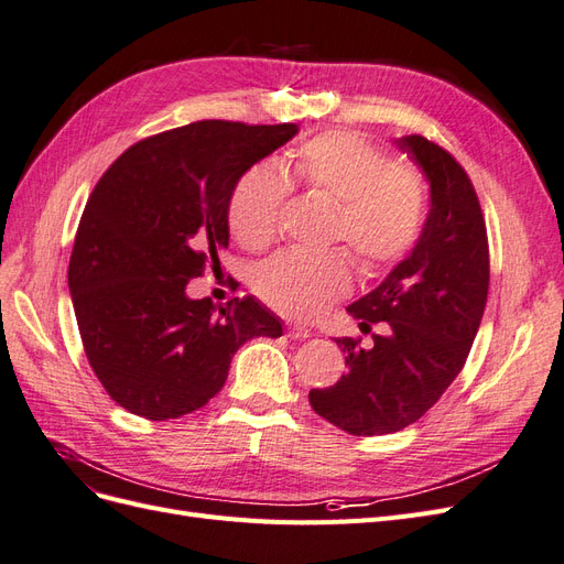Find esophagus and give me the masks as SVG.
Masks as SVG:
<instances>
[{
  "label": "esophagus",
  "mask_w": 564,
  "mask_h": 564,
  "mask_svg": "<svg viewBox=\"0 0 564 564\" xmlns=\"http://www.w3.org/2000/svg\"><path fill=\"white\" fill-rule=\"evenodd\" d=\"M286 336H289V338H311L313 332L305 329V327H299V324H289V327H286Z\"/></svg>",
  "instance_id": "esophagus-1"
}]
</instances>
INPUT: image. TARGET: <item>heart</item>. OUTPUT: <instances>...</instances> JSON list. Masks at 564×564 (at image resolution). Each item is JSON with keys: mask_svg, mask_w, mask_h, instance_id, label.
<instances>
[{"mask_svg": "<svg viewBox=\"0 0 564 564\" xmlns=\"http://www.w3.org/2000/svg\"><path fill=\"white\" fill-rule=\"evenodd\" d=\"M286 175L308 193L334 202L329 242H346L365 272L400 263L419 242L429 187L409 164L390 162L362 133L324 131L289 152ZM289 182L278 166L253 164L237 178L228 199V226L245 249H263L280 226ZM256 294L270 308L311 319L352 286L346 249L322 253L282 251L256 272Z\"/></svg>", "mask_w": 564, "mask_h": 564, "instance_id": "heart-1", "label": "heart"}]
</instances>
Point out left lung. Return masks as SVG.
<instances>
[{"mask_svg": "<svg viewBox=\"0 0 564 564\" xmlns=\"http://www.w3.org/2000/svg\"><path fill=\"white\" fill-rule=\"evenodd\" d=\"M431 183V212L412 253L348 305L373 334L336 338L348 371L329 388H313L315 412L350 435H386L419 421L464 369L489 292L485 216L468 174L445 148L423 135L395 141Z\"/></svg>", "mask_w": 564, "mask_h": 564, "instance_id": "1", "label": "left lung"}]
</instances>
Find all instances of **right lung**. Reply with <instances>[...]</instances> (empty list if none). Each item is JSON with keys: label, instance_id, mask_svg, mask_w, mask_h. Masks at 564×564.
<instances>
[{"label": "right lung", "instance_id": "right-lung-1", "mask_svg": "<svg viewBox=\"0 0 564 564\" xmlns=\"http://www.w3.org/2000/svg\"><path fill=\"white\" fill-rule=\"evenodd\" d=\"M296 131L202 119L131 145L96 183L67 286L87 360L127 412L191 414L224 388L249 338L282 336L280 317L253 296L216 305L185 286L207 265L220 268L237 178Z\"/></svg>", "mask_w": 564, "mask_h": 564}]
</instances>
